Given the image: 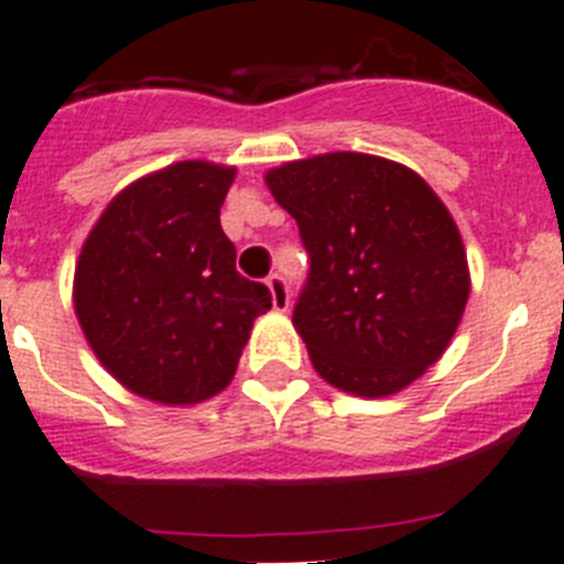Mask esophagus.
<instances>
[{
  "instance_id": "obj_1",
  "label": "esophagus",
  "mask_w": 564,
  "mask_h": 564,
  "mask_svg": "<svg viewBox=\"0 0 564 564\" xmlns=\"http://www.w3.org/2000/svg\"><path fill=\"white\" fill-rule=\"evenodd\" d=\"M265 282H268V291H271L273 307H276V311H288V305H291V291H288L285 276H279V273H271V276H268Z\"/></svg>"
}]
</instances>
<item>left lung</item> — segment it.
Listing matches in <instances>:
<instances>
[{"mask_svg":"<svg viewBox=\"0 0 564 564\" xmlns=\"http://www.w3.org/2000/svg\"><path fill=\"white\" fill-rule=\"evenodd\" d=\"M265 181L311 257L293 325L318 376L364 398L410 387L443 356L468 299L441 197L412 169L358 152L285 163Z\"/></svg>","mask_w":564,"mask_h":564,"instance_id":"left-lung-1","label":"left lung"}]
</instances>
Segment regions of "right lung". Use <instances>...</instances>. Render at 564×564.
<instances>
[{"label": "right lung", "mask_w": 564, "mask_h": 564, "mask_svg": "<svg viewBox=\"0 0 564 564\" xmlns=\"http://www.w3.org/2000/svg\"><path fill=\"white\" fill-rule=\"evenodd\" d=\"M234 169L183 161L134 181L89 231L76 313L118 381L158 403H200L234 378L271 291L237 271L220 226Z\"/></svg>", "instance_id": "right-lung-1"}]
</instances>
